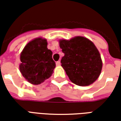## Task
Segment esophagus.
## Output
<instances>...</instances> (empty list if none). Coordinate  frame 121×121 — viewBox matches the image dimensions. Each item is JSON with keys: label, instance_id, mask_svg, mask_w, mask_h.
<instances>
[{"label": "esophagus", "instance_id": "34e87169", "mask_svg": "<svg viewBox=\"0 0 121 121\" xmlns=\"http://www.w3.org/2000/svg\"><path fill=\"white\" fill-rule=\"evenodd\" d=\"M56 65L57 66H60V64H61V63H60V61H56Z\"/></svg>", "mask_w": 121, "mask_h": 121}]
</instances>
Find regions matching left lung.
<instances>
[{"label": "left lung", "instance_id": "left-lung-1", "mask_svg": "<svg viewBox=\"0 0 121 121\" xmlns=\"http://www.w3.org/2000/svg\"><path fill=\"white\" fill-rule=\"evenodd\" d=\"M59 42L65 54L61 60V66L70 80L80 86L93 84L102 67L100 53L93 43L81 36Z\"/></svg>", "mask_w": 121, "mask_h": 121}]
</instances>
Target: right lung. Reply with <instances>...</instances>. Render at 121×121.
<instances>
[{"mask_svg": "<svg viewBox=\"0 0 121 121\" xmlns=\"http://www.w3.org/2000/svg\"><path fill=\"white\" fill-rule=\"evenodd\" d=\"M20 71L30 84H41L52 74L56 63L52 52L47 48V39L35 38L28 43L20 56Z\"/></svg>", "mask_w": 121, "mask_h": 121, "instance_id": "add662e5", "label": "right lung"}]
</instances>
